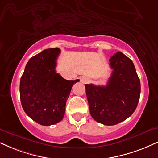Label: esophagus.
<instances>
[{
    "mask_svg": "<svg viewBox=\"0 0 158 158\" xmlns=\"http://www.w3.org/2000/svg\"><path fill=\"white\" fill-rule=\"evenodd\" d=\"M80 81L82 83H86L89 81V79L88 77H81V78H80Z\"/></svg>",
    "mask_w": 158,
    "mask_h": 158,
    "instance_id": "1",
    "label": "esophagus"
}]
</instances>
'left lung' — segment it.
<instances>
[{
  "instance_id": "8db88e82",
  "label": "left lung",
  "mask_w": 158,
  "mask_h": 158,
  "mask_svg": "<svg viewBox=\"0 0 158 158\" xmlns=\"http://www.w3.org/2000/svg\"><path fill=\"white\" fill-rule=\"evenodd\" d=\"M111 76L106 85L85 84L91 116L105 125H115L130 117L137 108L141 83L133 61L122 52L110 58Z\"/></svg>"
}]
</instances>
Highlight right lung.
I'll list each match as a JSON object with an SVG mask.
<instances>
[{"label": "right lung", "mask_w": 158, "mask_h": 158, "mask_svg": "<svg viewBox=\"0 0 158 158\" xmlns=\"http://www.w3.org/2000/svg\"><path fill=\"white\" fill-rule=\"evenodd\" d=\"M60 52L58 48H50L33 56L20 78L19 95L23 110L41 125H52L62 120L72 87L79 81H67L56 73Z\"/></svg>", "instance_id": "right-lung-1"}]
</instances>
